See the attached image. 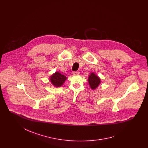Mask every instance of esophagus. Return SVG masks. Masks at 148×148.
<instances>
[{
	"instance_id": "obj_1",
	"label": "esophagus",
	"mask_w": 148,
	"mask_h": 148,
	"mask_svg": "<svg viewBox=\"0 0 148 148\" xmlns=\"http://www.w3.org/2000/svg\"><path fill=\"white\" fill-rule=\"evenodd\" d=\"M72 74H73V75H78V74H79V71H73V72H72Z\"/></svg>"
}]
</instances>
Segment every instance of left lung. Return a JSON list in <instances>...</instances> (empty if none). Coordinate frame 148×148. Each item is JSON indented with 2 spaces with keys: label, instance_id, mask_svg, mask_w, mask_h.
I'll list each match as a JSON object with an SVG mask.
<instances>
[{
  "label": "left lung",
  "instance_id": "obj_1",
  "mask_svg": "<svg viewBox=\"0 0 148 148\" xmlns=\"http://www.w3.org/2000/svg\"><path fill=\"white\" fill-rule=\"evenodd\" d=\"M89 83L92 89H95L99 85L100 83V78L97 76L95 74L92 73L88 79Z\"/></svg>",
  "mask_w": 148,
  "mask_h": 148
}]
</instances>
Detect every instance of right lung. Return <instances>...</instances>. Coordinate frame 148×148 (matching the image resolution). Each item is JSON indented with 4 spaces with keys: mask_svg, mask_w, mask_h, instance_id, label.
<instances>
[{
    "mask_svg": "<svg viewBox=\"0 0 148 148\" xmlns=\"http://www.w3.org/2000/svg\"><path fill=\"white\" fill-rule=\"evenodd\" d=\"M66 77L59 72H56L50 77L51 83L56 87L60 86L63 85Z\"/></svg>",
    "mask_w": 148,
    "mask_h": 148,
    "instance_id": "obj_1",
    "label": "right lung"
}]
</instances>
